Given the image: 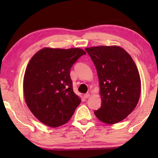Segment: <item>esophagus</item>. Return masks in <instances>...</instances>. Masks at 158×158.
Listing matches in <instances>:
<instances>
[{"mask_svg": "<svg viewBox=\"0 0 158 158\" xmlns=\"http://www.w3.org/2000/svg\"><path fill=\"white\" fill-rule=\"evenodd\" d=\"M90 94H89V93H88V94L84 95V98H90Z\"/></svg>", "mask_w": 158, "mask_h": 158, "instance_id": "obj_1", "label": "esophagus"}]
</instances>
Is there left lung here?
Returning <instances> with one entry per match:
<instances>
[{
	"label": "left lung",
	"instance_id": "left-lung-1",
	"mask_svg": "<svg viewBox=\"0 0 158 158\" xmlns=\"http://www.w3.org/2000/svg\"><path fill=\"white\" fill-rule=\"evenodd\" d=\"M96 68L101 107L94 111L101 122L114 124L124 120L137 106L141 80L130 55L119 46L85 48Z\"/></svg>",
	"mask_w": 158,
	"mask_h": 158
}]
</instances>
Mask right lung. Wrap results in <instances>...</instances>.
Here are the masks:
<instances>
[{"label": "right lung", "mask_w": 158, "mask_h": 158, "mask_svg": "<svg viewBox=\"0 0 158 158\" xmlns=\"http://www.w3.org/2000/svg\"><path fill=\"white\" fill-rule=\"evenodd\" d=\"M85 54L81 48L44 47L28 63L23 82L25 101L34 116L47 126L66 124L81 103L73 91L70 71Z\"/></svg>", "instance_id": "right-lung-1"}]
</instances>
